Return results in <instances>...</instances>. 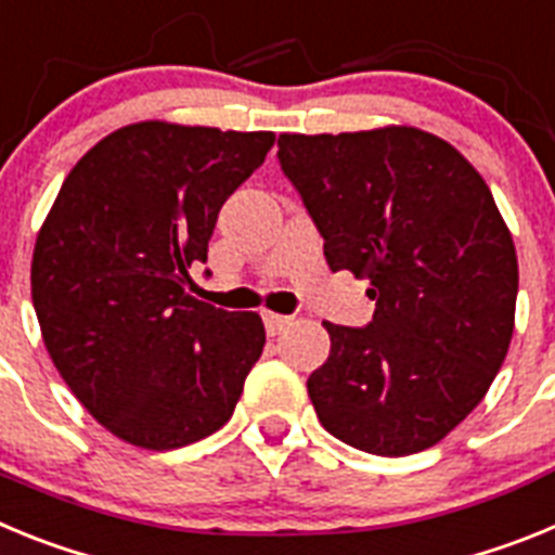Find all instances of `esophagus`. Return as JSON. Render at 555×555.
Listing matches in <instances>:
<instances>
[{"label":"esophagus","instance_id":"obj_1","mask_svg":"<svg viewBox=\"0 0 555 555\" xmlns=\"http://www.w3.org/2000/svg\"><path fill=\"white\" fill-rule=\"evenodd\" d=\"M288 325H292V317H283V313H272V311L263 313V327H267L269 336H278V333L286 331Z\"/></svg>","mask_w":555,"mask_h":555}]
</instances>
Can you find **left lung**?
I'll use <instances>...</instances> for the list:
<instances>
[{
	"mask_svg": "<svg viewBox=\"0 0 555 555\" xmlns=\"http://www.w3.org/2000/svg\"><path fill=\"white\" fill-rule=\"evenodd\" d=\"M278 160L333 272L366 278L372 322H322L308 377L327 434L375 455L434 448L483 400L508 352L517 253L492 191L414 127L281 135Z\"/></svg>",
	"mask_w": 555,
	"mask_h": 555,
	"instance_id": "8db88e82",
	"label": "left lung"
}]
</instances>
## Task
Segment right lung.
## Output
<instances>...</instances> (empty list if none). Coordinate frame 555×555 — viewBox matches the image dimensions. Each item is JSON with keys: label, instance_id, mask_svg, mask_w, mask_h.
Masks as SVG:
<instances>
[{"label": "right lung", "instance_id": "1", "mask_svg": "<svg viewBox=\"0 0 555 555\" xmlns=\"http://www.w3.org/2000/svg\"><path fill=\"white\" fill-rule=\"evenodd\" d=\"M272 132L141 121L68 171L33 253L43 345L75 397L125 442L175 450L233 416L261 358L258 313L185 294L224 199Z\"/></svg>", "mask_w": 555, "mask_h": 555}]
</instances>
